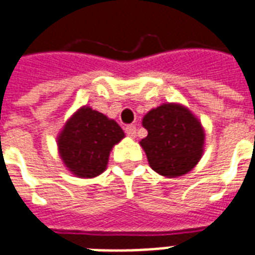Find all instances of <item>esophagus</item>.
Listing matches in <instances>:
<instances>
[{
    "label": "esophagus",
    "mask_w": 255,
    "mask_h": 255,
    "mask_svg": "<svg viewBox=\"0 0 255 255\" xmlns=\"http://www.w3.org/2000/svg\"><path fill=\"white\" fill-rule=\"evenodd\" d=\"M126 132H127L128 136L135 137L136 136V127H135L133 124H131V126H127V127H126Z\"/></svg>",
    "instance_id": "34e87169"
}]
</instances>
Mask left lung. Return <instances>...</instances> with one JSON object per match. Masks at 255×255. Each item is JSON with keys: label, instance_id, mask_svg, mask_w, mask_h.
Returning <instances> with one entry per match:
<instances>
[{"label": "left lung", "instance_id": "8db88e82", "mask_svg": "<svg viewBox=\"0 0 255 255\" xmlns=\"http://www.w3.org/2000/svg\"><path fill=\"white\" fill-rule=\"evenodd\" d=\"M142 126L148 133L140 146L158 174L167 178L186 174L204 154V127L182 104L165 103L148 111Z\"/></svg>", "mask_w": 255, "mask_h": 255}]
</instances>
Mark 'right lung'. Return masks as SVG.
Listing matches in <instances>:
<instances>
[{
	"mask_svg": "<svg viewBox=\"0 0 255 255\" xmlns=\"http://www.w3.org/2000/svg\"><path fill=\"white\" fill-rule=\"evenodd\" d=\"M124 136L113 119L85 105L65 123L56 144L60 159L71 174L93 178L105 171L113 146Z\"/></svg>",
	"mask_w": 255,
	"mask_h": 255,
	"instance_id": "1",
	"label": "right lung"
}]
</instances>
